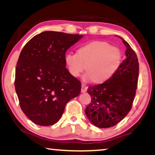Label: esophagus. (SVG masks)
I'll use <instances>...</instances> for the list:
<instances>
[{"label": "esophagus", "instance_id": "obj_1", "mask_svg": "<svg viewBox=\"0 0 155 155\" xmlns=\"http://www.w3.org/2000/svg\"><path fill=\"white\" fill-rule=\"evenodd\" d=\"M87 87H86L84 84H82V89H81V92L84 93V92L87 91Z\"/></svg>", "mask_w": 155, "mask_h": 155}]
</instances>
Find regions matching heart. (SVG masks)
I'll use <instances>...</instances> for the list:
<instances>
[{"label":"heart","instance_id":"obj_1","mask_svg":"<svg viewBox=\"0 0 155 155\" xmlns=\"http://www.w3.org/2000/svg\"><path fill=\"white\" fill-rule=\"evenodd\" d=\"M68 72L74 78L83 76L85 82L102 84L111 79L122 63V53L118 48L108 43L94 41L78 48L77 53H68L64 57Z\"/></svg>","mask_w":155,"mask_h":155}]
</instances>
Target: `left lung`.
Wrapping results in <instances>:
<instances>
[{"mask_svg":"<svg viewBox=\"0 0 155 155\" xmlns=\"http://www.w3.org/2000/svg\"><path fill=\"white\" fill-rule=\"evenodd\" d=\"M125 59L110 80L89 87L91 102L85 114L92 124L100 128L113 127L129 113L134 101L139 78V61L135 52L123 38Z\"/></svg>","mask_w":155,"mask_h":155,"instance_id":"1","label":"left lung"}]
</instances>
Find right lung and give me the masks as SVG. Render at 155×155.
Segmentation results:
<instances>
[{
	"instance_id": "obj_1",
	"label": "right lung",
	"mask_w": 155,
	"mask_h": 155,
	"mask_svg": "<svg viewBox=\"0 0 155 155\" xmlns=\"http://www.w3.org/2000/svg\"><path fill=\"white\" fill-rule=\"evenodd\" d=\"M83 35L46 31L23 47L15 73L21 108L35 124L53 125L65 106L81 91V82L66 68V52Z\"/></svg>"
}]
</instances>
